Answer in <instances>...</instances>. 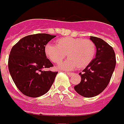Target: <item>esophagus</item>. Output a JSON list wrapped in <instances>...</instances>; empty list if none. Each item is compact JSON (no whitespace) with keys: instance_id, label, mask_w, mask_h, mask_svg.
I'll use <instances>...</instances> for the list:
<instances>
[{"instance_id":"1","label":"esophagus","mask_w":124,"mask_h":124,"mask_svg":"<svg viewBox=\"0 0 124 124\" xmlns=\"http://www.w3.org/2000/svg\"><path fill=\"white\" fill-rule=\"evenodd\" d=\"M66 74L68 75H73V73H70V72H66Z\"/></svg>"}]
</instances>
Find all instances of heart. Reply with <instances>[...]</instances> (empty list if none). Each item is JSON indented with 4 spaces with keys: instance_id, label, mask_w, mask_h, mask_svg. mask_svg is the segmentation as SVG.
Wrapping results in <instances>:
<instances>
[{
    "instance_id": "b5f03b06",
    "label": "heart",
    "mask_w": 124,
    "mask_h": 124,
    "mask_svg": "<svg viewBox=\"0 0 124 124\" xmlns=\"http://www.w3.org/2000/svg\"><path fill=\"white\" fill-rule=\"evenodd\" d=\"M45 54L51 62L60 64L67 56L69 58L59 66V68L71 70L85 68L94 58L96 46L90 39L72 37L62 38L56 41V45L48 43L45 47Z\"/></svg>"
}]
</instances>
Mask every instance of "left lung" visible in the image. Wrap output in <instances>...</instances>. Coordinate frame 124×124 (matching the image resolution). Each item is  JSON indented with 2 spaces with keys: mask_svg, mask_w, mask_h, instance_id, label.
I'll list each match as a JSON object with an SVG mask.
<instances>
[{
  "mask_svg": "<svg viewBox=\"0 0 124 124\" xmlns=\"http://www.w3.org/2000/svg\"><path fill=\"white\" fill-rule=\"evenodd\" d=\"M96 47V58L80 73L81 81L74 87L84 97L91 98L103 92L110 82L116 64L115 51L111 46L100 38L90 37Z\"/></svg>",
  "mask_w": 124,
  "mask_h": 124,
  "instance_id": "8db88e82",
  "label": "left lung"
}]
</instances>
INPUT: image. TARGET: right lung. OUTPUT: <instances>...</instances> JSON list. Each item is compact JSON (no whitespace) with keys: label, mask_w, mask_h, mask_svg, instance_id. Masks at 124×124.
Masks as SVG:
<instances>
[{"label":"right lung","mask_w":124,"mask_h":124,"mask_svg":"<svg viewBox=\"0 0 124 124\" xmlns=\"http://www.w3.org/2000/svg\"><path fill=\"white\" fill-rule=\"evenodd\" d=\"M55 35L39 33L20 39L11 49L8 60L10 75L18 90L32 98L46 94L58 72L43 69L54 66L45 54V47Z\"/></svg>","instance_id":"right-lung-1"}]
</instances>
